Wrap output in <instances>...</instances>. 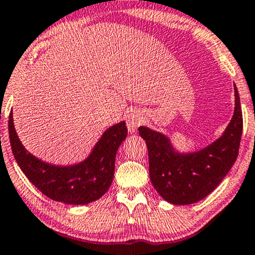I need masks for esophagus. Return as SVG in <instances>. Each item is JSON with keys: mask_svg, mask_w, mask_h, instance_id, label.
Here are the masks:
<instances>
[{"mask_svg": "<svg viewBox=\"0 0 255 255\" xmlns=\"http://www.w3.org/2000/svg\"><path fill=\"white\" fill-rule=\"evenodd\" d=\"M143 122V115L138 111H131L127 117V127L130 133H134Z\"/></svg>", "mask_w": 255, "mask_h": 255, "instance_id": "obj_1", "label": "esophagus"}]
</instances>
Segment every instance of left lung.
<instances>
[{
  "label": "left lung",
  "instance_id": "8db88e82",
  "mask_svg": "<svg viewBox=\"0 0 255 255\" xmlns=\"http://www.w3.org/2000/svg\"><path fill=\"white\" fill-rule=\"evenodd\" d=\"M236 107L224 134L196 152L175 151L169 138L141 126L138 134L145 141L150 181L162 198L175 205H188L210 195L231 170L238 157L243 134V113L234 85Z\"/></svg>",
  "mask_w": 255,
  "mask_h": 255
}]
</instances>
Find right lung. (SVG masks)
I'll return each instance as SVG.
<instances>
[{
    "label": "right lung",
    "instance_id": "add662e5",
    "mask_svg": "<svg viewBox=\"0 0 255 255\" xmlns=\"http://www.w3.org/2000/svg\"><path fill=\"white\" fill-rule=\"evenodd\" d=\"M8 126L13 157L26 178L52 201L74 205L97 201L110 189L118 148L128 133L125 121L112 126L85 161L58 167L40 161L25 150L13 127L12 112H10Z\"/></svg>",
    "mask_w": 255,
    "mask_h": 255
}]
</instances>
